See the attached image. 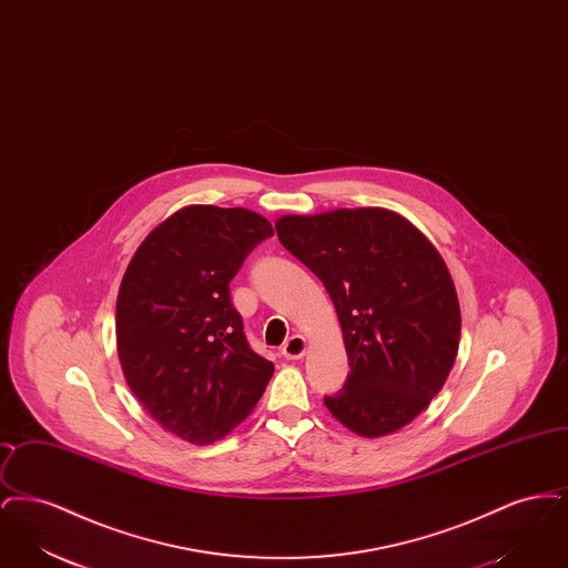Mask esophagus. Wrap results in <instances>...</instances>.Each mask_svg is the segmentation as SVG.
I'll use <instances>...</instances> for the list:
<instances>
[{"label": "esophagus", "instance_id": "esophagus-1", "mask_svg": "<svg viewBox=\"0 0 568 568\" xmlns=\"http://www.w3.org/2000/svg\"><path fill=\"white\" fill-rule=\"evenodd\" d=\"M281 353H283L287 359H300V357L306 353V341L296 334V336H292V338L283 345Z\"/></svg>", "mask_w": 568, "mask_h": 568}]
</instances>
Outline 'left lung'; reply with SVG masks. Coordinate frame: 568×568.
I'll list each match as a JSON object with an SVG mask.
<instances>
[{
  "instance_id": "left-lung-1",
  "label": "left lung",
  "mask_w": 568,
  "mask_h": 568,
  "mask_svg": "<svg viewBox=\"0 0 568 568\" xmlns=\"http://www.w3.org/2000/svg\"><path fill=\"white\" fill-rule=\"evenodd\" d=\"M281 244L317 274L334 302L352 373L327 410L366 438L410 424L452 373L459 304L433 243L385 209L285 215Z\"/></svg>"
}]
</instances>
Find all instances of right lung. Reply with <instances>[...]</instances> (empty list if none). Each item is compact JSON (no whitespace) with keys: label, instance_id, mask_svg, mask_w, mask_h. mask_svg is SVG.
<instances>
[{"label":"right lung","instance_id":"right-lung-1","mask_svg":"<svg viewBox=\"0 0 568 568\" xmlns=\"http://www.w3.org/2000/svg\"><path fill=\"white\" fill-rule=\"evenodd\" d=\"M274 234L246 209L185 206L144 241L116 297V352L130 389L168 433L209 445L262 398L274 364L248 347L230 281Z\"/></svg>","mask_w":568,"mask_h":568}]
</instances>
